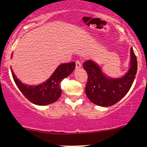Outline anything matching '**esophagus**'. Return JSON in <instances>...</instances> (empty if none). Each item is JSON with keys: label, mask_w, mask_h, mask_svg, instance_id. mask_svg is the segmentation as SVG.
<instances>
[{"label": "esophagus", "mask_w": 147, "mask_h": 147, "mask_svg": "<svg viewBox=\"0 0 147 147\" xmlns=\"http://www.w3.org/2000/svg\"><path fill=\"white\" fill-rule=\"evenodd\" d=\"M82 67V64L80 60H76V68L78 69V68H80V67Z\"/></svg>", "instance_id": "1"}]
</instances>
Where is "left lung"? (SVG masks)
Wrapping results in <instances>:
<instances>
[{
	"label": "left lung",
	"instance_id": "obj_1",
	"mask_svg": "<svg viewBox=\"0 0 147 147\" xmlns=\"http://www.w3.org/2000/svg\"><path fill=\"white\" fill-rule=\"evenodd\" d=\"M130 55L129 71L119 79L105 76L93 61L88 60L83 63V67L88 76L85 93L90 102L98 106L109 107L117 103L127 94L134 82L138 68L137 59L132 48Z\"/></svg>",
	"mask_w": 147,
	"mask_h": 147
}]
</instances>
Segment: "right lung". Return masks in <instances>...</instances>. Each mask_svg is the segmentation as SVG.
Instances as JSON below:
<instances>
[{
    "instance_id": "1",
    "label": "right lung",
    "mask_w": 147,
    "mask_h": 147,
    "mask_svg": "<svg viewBox=\"0 0 147 147\" xmlns=\"http://www.w3.org/2000/svg\"><path fill=\"white\" fill-rule=\"evenodd\" d=\"M75 66L74 62L59 65L47 81L36 86L23 84L12 70L11 74L17 86L28 101L37 105H47L59 99L62 94L61 82L74 71Z\"/></svg>"
}]
</instances>
